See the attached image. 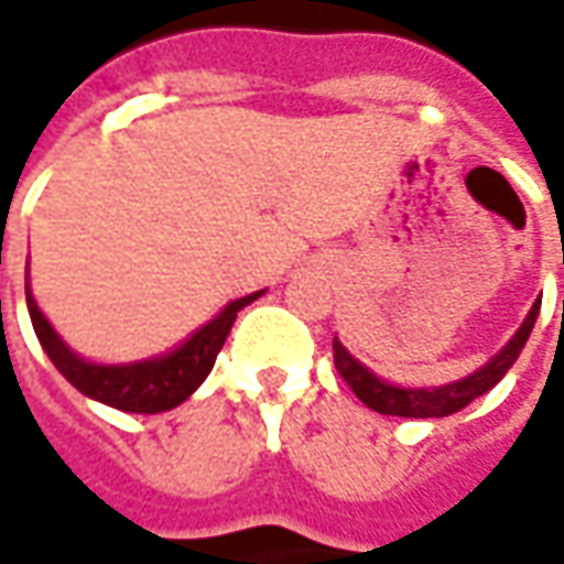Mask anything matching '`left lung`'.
I'll list each match as a JSON object with an SVG mask.
<instances>
[{
	"instance_id": "obj_1",
	"label": "left lung",
	"mask_w": 564,
	"mask_h": 564,
	"mask_svg": "<svg viewBox=\"0 0 564 564\" xmlns=\"http://www.w3.org/2000/svg\"><path fill=\"white\" fill-rule=\"evenodd\" d=\"M541 311V299L534 302L532 311L525 314L522 326L513 332L501 350H498L486 366L471 371L468 378L453 380V383H441V387H399L390 380L378 378L368 366H362L335 335L332 350H335V368L338 375L347 380V387L359 395V402L368 404L371 411L390 416H416V420H432V416H449L462 411L465 404H471L474 399H480L484 392L496 387L498 380L508 375V368L520 359L522 347L529 341V335L534 329V319Z\"/></svg>"
}]
</instances>
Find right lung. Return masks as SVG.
<instances>
[{
    "label": "right lung",
    "instance_id": "add662e5",
    "mask_svg": "<svg viewBox=\"0 0 564 564\" xmlns=\"http://www.w3.org/2000/svg\"><path fill=\"white\" fill-rule=\"evenodd\" d=\"M262 293L265 290L229 302L217 317L198 326L189 338L165 354L135 359V362H93V359H84L78 350H72L63 341V335L54 329V323L44 317V311L30 290V274H26V307H30L32 329L56 371L87 399L127 411V414H162L186 402L210 375L214 359L229 338L238 311L257 302Z\"/></svg>",
    "mask_w": 564,
    "mask_h": 564
}]
</instances>
